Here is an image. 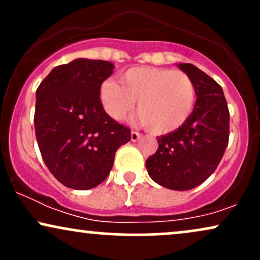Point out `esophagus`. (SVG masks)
I'll use <instances>...</instances> for the list:
<instances>
[{
    "instance_id": "esophagus-1",
    "label": "esophagus",
    "mask_w": 260,
    "mask_h": 260,
    "mask_svg": "<svg viewBox=\"0 0 260 260\" xmlns=\"http://www.w3.org/2000/svg\"><path fill=\"white\" fill-rule=\"evenodd\" d=\"M140 137H142V134L137 132V131H132V132H131V139H132V142H137Z\"/></svg>"
}]
</instances>
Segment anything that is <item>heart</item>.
Returning <instances> with one entry per match:
<instances>
[{"instance_id":"obj_1","label":"heart","mask_w":260,"mask_h":260,"mask_svg":"<svg viewBox=\"0 0 260 260\" xmlns=\"http://www.w3.org/2000/svg\"><path fill=\"white\" fill-rule=\"evenodd\" d=\"M122 85L105 80L100 100L110 117L124 121L137 101L140 122L155 134L171 133L192 116L197 101L194 80L182 71L134 67L121 77Z\"/></svg>"}]
</instances>
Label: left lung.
<instances>
[{"instance_id":"left-lung-1","label":"left lung","mask_w":260,"mask_h":260,"mask_svg":"<svg viewBox=\"0 0 260 260\" xmlns=\"http://www.w3.org/2000/svg\"><path fill=\"white\" fill-rule=\"evenodd\" d=\"M178 67L196 83L194 110L181 128L157 138L159 148L145 166L160 186L188 190L202 184L221 161L229 144L230 112L215 80L190 63Z\"/></svg>"}]
</instances>
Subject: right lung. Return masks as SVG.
<instances>
[{
    "instance_id": "obj_1",
    "label": "right lung",
    "mask_w": 260,
    "mask_h": 260,
    "mask_svg": "<svg viewBox=\"0 0 260 260\" xmlns=\"http://www.w3.org/2000/svg\"><path fill=\"white\" fill-rule=\"evenodd\" d=\"M109 61L78 58L55 67L37 89L35 136L45 165L72 189L105 181L131 129L104 110L100 88L113 72Z\"/></svg>"
}]
</instances>
